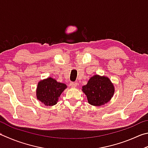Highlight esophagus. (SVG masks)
I'll return each mask as SVG.
<instances>
[{"instance_id":"esophagus-1","label":"esophagus","mask_w":148,"mask_h":148,"mask_svg":"<svg viewBox=\"0 0 148 148\" xmlns=\"http://www.w3.org/2000/svg\"><path fill=\"white\" fill-rule=\"evenodd\" d=\"M69 85H70L71 88H75L77 86V83L74 82H71L69 83Z\"/></svg>"}]
</instances>
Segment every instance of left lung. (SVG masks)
I'll return each instance as SVG.
<instances>
[{"label": "left lung", "mask_w": 148, "mask_h": 148, "mask_svg": "<svg viewBox=\"0 0 148 148\" xmlns=\"http://www.w3.org/2000/svg\"><path fill=\"white\" fill-rule=\"evenodd\" d=\"M82 91L87 96L91 105L99 106L110 101L114 94V86L108 77L95 75L82 86Z\"/></svg>", "instance_id": "8db88e82"}]
</instances>
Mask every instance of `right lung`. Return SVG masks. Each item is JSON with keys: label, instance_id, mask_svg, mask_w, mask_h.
Instances as JSON below:
<instances>
[{"label": "right lung", "instance_id": "obj_1", "mask_svg": "<svg viewBox=\"0 0 148 148\" xmlns=\"http://www.w3.org/2000/svg\"><path fill=\"white\" fill-rule=\"evenodd\" d=\"M66 87L65 84L58 82L51 77L41 80L37 86V99L46 106H53Z\"/></svg>", "mask_w": 148, "mask_h": 148}]
</instances>
